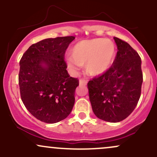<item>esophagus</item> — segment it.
Masks as SVG:
<instances>
[{
	"instance_id": "34e87169",
	"label": "esophagus",
	"mask_w": 157,
	"mask_h": 157,
	"mask_svg": "<svg viewBox=\"0 0 157 157\" xmlns=\"http://www.w3.org/2000/svg\"><path fill=\"white\" fill-rule=\"evenodd\" d=\"M79 82H80V86H86L87 84V80H86V79H80Z\"/></svg>"
}]
</instances>
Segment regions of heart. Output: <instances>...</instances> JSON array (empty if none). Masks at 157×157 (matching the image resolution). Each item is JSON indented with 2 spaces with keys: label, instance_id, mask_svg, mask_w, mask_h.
I'll return each instance as SVG.
<instances>
[{
  "label": "heart",
  "instance_id": "obj_1",
  "mask_svg": "<svg viewBox=\"0 0 157 157\" xmlns=\"http://www.w3.org/2000/svg\"><path fill=\"white\" fill-rule=\"evenodd\" d=\"M71 56L66 58L71 69L77 70L86 65L87 72L92 76L104 74L111 68L116 55L111 40L104 38L84 40L71 48Z\"/></svg>",
  "mask_w": 157,
  "mask_h": 157
}]
</instances>
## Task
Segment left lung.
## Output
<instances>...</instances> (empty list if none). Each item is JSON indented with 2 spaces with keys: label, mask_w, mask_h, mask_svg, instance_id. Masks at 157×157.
I'll use <instances>...</instances> for the list:
<instances>
[{
  "label": "left lung",
  "mask_w": 157,
  "mask_h": 157,
  "mask_svg": "<svg viewBox=\"0 0 157 157\" xmlns=\"http://www.w3.org/2000/svg\"><path fill=\"white\" fill-rule=\"evenodd\" d=\"M117 53L112 66L88 82L89 100L97 117L110 122L125 120L137 105L143 77L141 58L128 43L113 37Z\"/></svg>",
  "instance_id": "left-lung-1"
}]
</instances>
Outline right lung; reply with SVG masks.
Listing matches in <instances>:
<instances>
[{
	"label": "right lung",
	"mask_w": 157,
	"mask_h": 157,
	"mask_svg": "<svg viewBox=\"0 0 157 157\" xmlns=\"http://www.w3.org/2000/svg\"><path fill=\"white\" fill-rule=\"evenodd\" d=\"M74 36L47 38L32 44L20 61L21 100L32 115L46 123L66 119L75 104L77 78L70 77L64 55Z\"/></svg>",
	"instance_id": "right-lung-1"
}]
</instances>
